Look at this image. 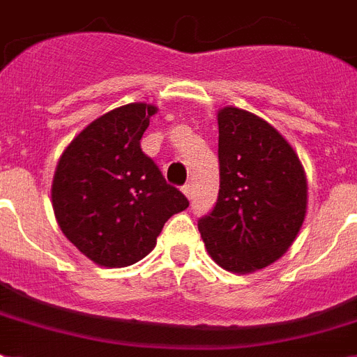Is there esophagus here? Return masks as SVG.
<instances>
[{
  "label": "esophagus",
  "instance_id": "1",
  "mask_svg": "<svg viewBox=\"0 0 357 357\" xmlns=\"http://www.w3.org/2000/svg\"><path fill=\"white\" fill-rule=\"evenodd\" d=\"M183 194L187 196L188 199H192V185H185L183 187Z\"/></svg>",
  "mask_w": 357,
  "mask_h": 357
}]
</instances>
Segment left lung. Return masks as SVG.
<instances>
[{"instance_id": "1", "label": "left lung", "mask_w": 357, "mask_h": 357, "mask_svg": "<svg viewBox=\"0 0 357 357\" xmlns=\"http://www.w3.org/2000/svg\"><path fill=\"white\" fill-rule=\"evenodd\" d=\"M218 202L198 229L220 268L255 273L297 238L308 208L306 172L268 121L234 106L218 109Z\"/></svg>"}]
</instances>
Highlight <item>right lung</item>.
<instances>
[{"label":"right lung","instance_id":"1","mask_svg":"<svg viewBox=\"0 0 357 357\" xmlns=\"http://www.w3.org/2000/svg\"><path fill=\"white\" fill-rule=\"evenodd\" d=\"M158 106L124 104L89 123L66 146L51 202L66 238L102 268H126L155 248L165 222L188 199L141 150Z\"/></svg>","mask_w":357,"mask_h":357}]
</instances>
